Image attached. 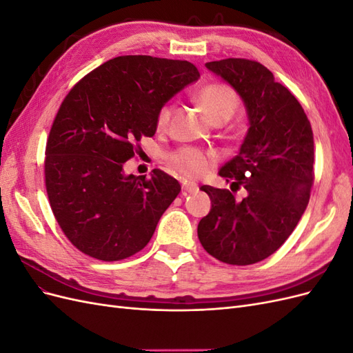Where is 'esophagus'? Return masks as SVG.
Wrapping results in <instances>:
<instances>
[{"mask_svg": "<svg viewBox=\"0 0 353 353\" xmlns=\"http://www.w3.org/2000/svg\"><path fill=\"white\" fill-rule=\"evenodd\" d=\"M199 187L193 183H187V181H184L183 183V194L187 196V194H193V193H197Z\"/></svg>", "mask_w": 353, "mask_h": 353, "instance_id": "1", "label": "esophagus"}]
</instances>
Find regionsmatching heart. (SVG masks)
<instances>
[{
  "label": "heart",
  "instance_id": "heart-1",
  "mask_svg": "<svg viewBox=\"0 0 353 353\" xmlns=\"http://www.w3.org/2000/svg\"><path fill=\"white\" fill-rule=\"evenodd\" d=\"M197 100L203 112L213 125H222L228 122L240 108V95L232 87L222 82H210L197 94ZM174 108L165 104L159 110L156 125L159 131L168 130L172 119ZM169 165L183 176L196 179L209 172L212 162L215 160L212 153L203 152L196 147H181L168 157Z\"/></svg>",
  "mask_w": 353,
  "mask_h": 353
}]
</instances>
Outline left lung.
<instances>
[{"mask_svg":"<svg viewBox=\"0 0 353 353\" xmlns=\"http://www.w3.org/2000/svg\"><path fill=\"white\" fill-rule=\"evenodd\" d=\"M206 68L240 94L250 128L240 153L219 170L231 191L200 187L212 209L199 222V240L223 263L252 265L281 248L307 206L314 185L312 128L301 103L261 63L223 59ZM240 186L248 197L236 201Z\"/></svg>","mask_w":353,"mask_h":353,"instance_id":"left-lung-1","label":"left lung"}]
</instances>
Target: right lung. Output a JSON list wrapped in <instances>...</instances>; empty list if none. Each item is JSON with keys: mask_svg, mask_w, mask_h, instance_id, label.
Here are the masks:
<instances>
[{"mask_svg": "<svg viewBox=\"0 0 353 353\" xmlns=\"http://www.w3.org/2000/svg\"><path fill=\"white\" fill-rule=\"evenodd\" d=\"M187 60L121 56L73 85L51 125L46 188L68 240L94 259L130 258L150 241L181 185L163 170L125 175L143 137H153L162 105L196 81Z\"/></svg>", "mask_w": 353, "mask_h": 353, "instance_id": "obj_1", "label": "right lung"}]
</instances>
